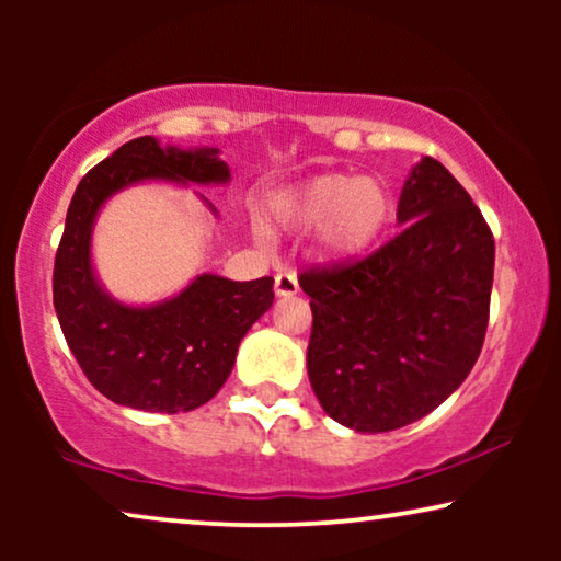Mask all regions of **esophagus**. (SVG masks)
Instances as JSON below:
<instances>
[{
    "mask_svg": "<svg viewBox=\"0 0 561 561\" xmlns=\"http://www.w3.org/2000/svg\"><path fill=\"white\" fill-rule=\"evenodd\" d=\"M296 294H298V278L294 273L275 275V296H296Z\"/></svg>",
    "mask_w": 561,
    "mask_h": 561,
    "instance_id": "34e87169",
    "label": "esophagus"
}]
</instances>
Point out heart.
<instances>
[{"instance_id": "heart-1", "label": "heart", "mask_w": 561, "mask_h": 561, "mask_svg": "<svg viewBox=\"0 0 561 561\" xmlns=\"http://www.w3.org/2000/svg\"><path fill=\"white\" fill-rule=\"evenodd\" d=\"M393 217V194L378 179L327 173L275 202V219L296 232L321 227V244L334 257L363 255Z\"/></svg>"}]
</instances>
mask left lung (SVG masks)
<instances>
[{
  "mask_svg": "<svg viewBox=\"0 0 561 561\" xmlns=\"http://www.w3.org/2000/svg\"><path fill=\"white\" fill-rule=\"evenodd\" d=\"M403 229L370 255L298 275L311 296L306 367L321 409L355 432H393L447 401L478 363L495 240L439 160L413 168Z\"/></svg>",
  "mask_w": 561,
  "mask_h": 561,
  "instance_id": "8db88e82",
  "label": "left lung"
}]
</instances>
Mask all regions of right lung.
I'll return each instance as SVG.
<instances>
[{
    "instance_id": "1",
    "label": "right lung",
    "mask_w": 561,
    "mask_h": 561,
    "mask_svg": "<svg viewBox=\"0 0 561 561\" xmlns=\"http://www.w3.org/2000/svg\"><path fill=\"white\" fill-rule=\"evenodd\" d=\"M145 179L221 183L229 168L217 150H163L148 135L91 168L66 214L53 304L76 363L99 393L140 411H194L219 393L242 336L271 309L273 278L198 275L183 294L150 309L112 301L91 271V225L114 191Z\"/></svg>"
}]
</instances>
